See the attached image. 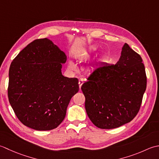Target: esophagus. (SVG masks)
Masks as SVG:
<instances>
[{"label": "esophagus", "mask_w": 159, "mask_h": 159, "mask_svg": "<svg viewBox=\"0 0 159 159\" xmlns=\"http://www.w3.org/2000/svg\"><path fill=\"white\" fill-rule=\"evenodd\" d=\"M83 83H84V80H83L82 78H80V79L79 80V82H78V84H79V86H80V89L81 88V86H82V85L83 84Z\"/></svg>", "instance_id": "obj_1"}]
</instances>
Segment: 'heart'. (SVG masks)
I'll return each mask as SVG.
<instances>
[{
    "label": "heart",
    "mask_w": 159,
    "mask_h": 159,
    "mask_svg": "<svg viewBox=\"0 0 159 159\" xmlns=\"http://www.w3.org/2000/svg\"><path fill=\"white\" fill-rule=\"evenodd\" d=\"M95 49V48L94 47H92L91 48H90V50H91V51H94ZM69 67L71 69H75V65L73 62H71V61H70V62H69Z\"/></svg>",
    "instance_id": "1"
}]
</instances>
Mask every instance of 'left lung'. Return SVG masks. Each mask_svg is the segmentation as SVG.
Masks as SVG:
<instances>
[{
  "instance_id": "left-lung-1",
  "label": "left lung",
  "mask_w": 159,
  "mask_h": 159,
  "mask_svg": "<svg viewBox=\"0 0 159 159\" xmlns=\"http://www.w3.org/2000/svg\"><path fill=\"white\" fill-rule=\"evenodd\" d=\"M142 61L140 55L125 43L117 62L96 67L82 84L86 111L97 127H120L137 115L147 86Z\"/></svg>"
}]
</instances>
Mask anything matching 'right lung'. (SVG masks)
Returning a JSON list of instances; mask_svg holds the SVG:
<instances>
[{"mask_svg": "<svg viewBox=\"0 0 159 159\" xmlns=\"http://www.w3.org/2000/svg\"><path fill=\"white\" fill-rule=\"evenodd\" d=\"M66 61L63 51L47 38L24 48L9 70V102L22 124L35 130L56 128L65 118L78 80L61 75Z\"/></svg>", "mask_w": 159, "mask_h": 159, "instance_id": "1", "label": "right lung"}]
</instances>
